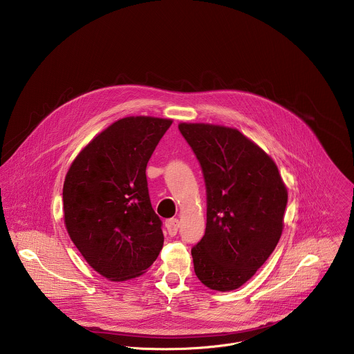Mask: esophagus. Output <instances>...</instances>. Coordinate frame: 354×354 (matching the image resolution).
<instances>
[{
	"label": "esophagus",
	"instance_id": "1",
	"mask_svg": "<svg viewBox=\"0 0 354 354\" xmlns=\"http://www.w3.org/2000/svg\"><path fill=\"white\" fill-rule=\"evenodd\" d=\"M165 226H166V230H167V234L170 237L176 236L177 232H178V227H180V221L177 218H171V219H167L165 222Z\"/></svg>",
	"mask_w": 354,
	"mask_h": 354
}]
</instances>
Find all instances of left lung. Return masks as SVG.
Wrapping results in <instances>:
<instances>
[{
    "instance_id": "1",
    "label": "left lung",
    "mask_w": 354,
    "mask_h": 354,
    "mask_svg": "<svg viewBox=\"0 0 354 354\" xmlns=\"http://www.w3.org/2000/svg\"><path fill=\"white\" fill-rule=\"evenodd\" d=\"M207 188V226L192 248L204 286L230 292L250 281L275 250L288 188L274 159L236 128L180 122Z\"/></svg>"
}]
</instances>
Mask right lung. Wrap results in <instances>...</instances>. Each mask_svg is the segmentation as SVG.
<instances>
[{"instance_id":"add662e5","label":"right lung","mask_w":354,"mask_h":354,"mask_svg":"<svg viewBox=\"0 0 354 354\" xmlns=\"http://www.w3.org/2000/svg\"><path fill=\"white\" fill-rule=\"evenodd\" d=\"M171 122L150 115L120 118L82 149L65 176L66 232L88 266L109 281L140 277L163 247L146 167Z\"/></svg>"}]
</instances>
